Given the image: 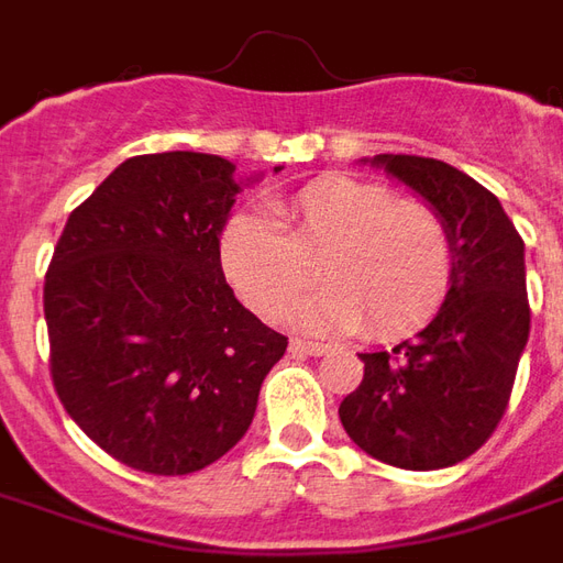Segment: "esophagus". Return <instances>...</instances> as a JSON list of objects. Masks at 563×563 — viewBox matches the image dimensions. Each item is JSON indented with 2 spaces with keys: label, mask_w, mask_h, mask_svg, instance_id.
Masks as SVG:
<instances>
[{
  "label": "esophagus",
  "mask_w": 563,
  "mask_h": 563,
  "mask_svg": "<svg viewBox=\"0 0 563 563\" xmlns=\"http://www.w3.org/2000/svg\"><path fill=\"white\" fill-rule=\"evenodd\" d=\"M289 350H292L295 355H322L329 346L325 343H313V341H301V338H292L289 341Z\"/></svg>",
  "instance_id": "34e87169"
}]
</instances>
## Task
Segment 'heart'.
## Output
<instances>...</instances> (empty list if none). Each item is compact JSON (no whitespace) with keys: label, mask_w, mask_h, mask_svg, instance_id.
<instances>
[{"label":"heart","mask_w":563,"mask_h":563,"mask_svg":"<svg viewBox=\"0 0 563 563\" xmlns=\"http://www.w3.org/2000/svg\"><path fill=\"white\" fill-rule=\"evenodd\" d=\"M225 280L262 319H283L310 289L325 286L292 319L307 331H362L391 341L422 329L446 301L455 241L424 201L353 177H319L268 208L241 213L222 234Z\"/></svg>","instance_id":"heart-1"}]
</instances>
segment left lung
Returning <instances> with one entry per match:
<instances>
[{"instance_id":"1","label":"left lung","mask_w":563,"mask_h":563,"mask_svg":"<svg viewBox=\"0 0 563 563\" xmlns=\"http://www.w3.org/2000/svg\"><path fill=\"white\" fill-rule=\"evenodd\" d=\"M446 220L455 277L437 317L391 353H362L365 379L341 404L355 446L404 471L452 467L495 434L531 331L525 241L500 201L459 168L379 153Z\"/></svg>"}]
</instances>
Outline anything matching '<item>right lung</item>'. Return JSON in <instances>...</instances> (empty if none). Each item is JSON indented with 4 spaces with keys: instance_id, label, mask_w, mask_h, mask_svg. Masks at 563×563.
Here are the masks:
<instances>
[{
    "instance_id": "1",
    "label": "right lung",
    "mask_w": 563,
    "mask_h": 563,
    "mask_svg": "<svg viewBox=\"0 0 563 563\" xmlns=\"http://www.w3.org/2000/svg\"><path fill=\"white\" fill-rule=\"evenodd\" d=\"M238 192L222 156H132L56 241L44 277L54 389L84 434L132 471L184 476L222 459L286 353L289 341L222 277L220 234Z\"/></svg>"
}]
</instances>
